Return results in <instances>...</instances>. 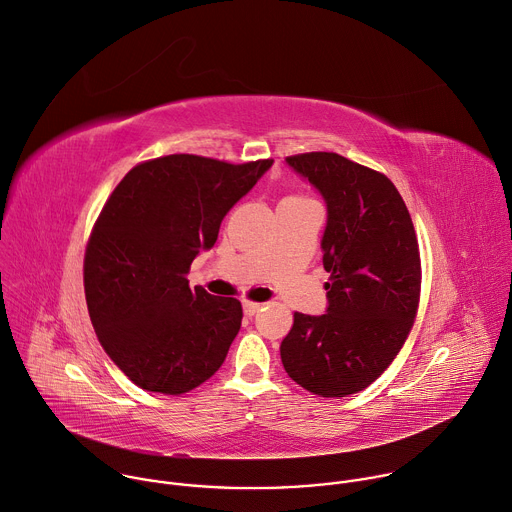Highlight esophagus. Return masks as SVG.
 <instances>
[{
    "instance_id": "obj_1",
    "label": "esophagus",
    "mask_w": 512,
    "mask_h": 512,
    "mask_svg": "<svg viewBox=\"0 0 512 512\" xmlns=\"http://www.w3.org/2000/svg\"><path fill=\"white\" fill-rule=\"evenodd\" d=\"M242 308H244V314H246V316H254L256 312H260V310L264 308V304H258V302H250V300H246V302L242 304Z\"/></svg>"
}]
</instances>
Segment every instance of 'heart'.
Segmentation results:
<instances>
[{
  "label": "heart",
  "instance_id": "1",
  "mask_svg": "<svg viewBox=\"0 0 512 512\" xmlns=\"http://www.w3.org/2000/svg\"><path fill=\"white\" fill-rule=\"evenodd\" d=\"M286 200H294V202H302V200H306V198H302V196H288Z\"/></svg>",
  "mask_w": 512,
  "mask_h": 512
}]
</instances>
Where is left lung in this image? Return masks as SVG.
Returning <instances> with one entry per match:
<instances>
[{
	"label": "left lung",
	"mask_w": 512,
	"mask_h": 512,
	"mask_svg": "<svg viewBox=\"0 0 512 512\" xmlns=\"http://www.w3.org/2000/svg\"><path fill=\"white\" fill-rule=\"evenodd\" d=\"M326 204V314H294L280 344L288 376L334 398L372 384L402 348L418 308L420 254L394 184L332 152L286 158Z\"/></svg>",
	"instance_id": "8db88e82"
}]
</instances>
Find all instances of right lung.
<instances>
[{
    "label": "right lung",
    "instance_id": "obj_1",
    "mask_svg": "<svg viewBox=\"0 0 512 512\" xmlns=\"http://www.w3.org/2000/svg\"><path fill=\"white\" fill-rule=\"evenodd\" d=\"M272 164L164 156L132 168L106 202L86 250V300L104 350L140 388L182 394L222 366L242 304L192 290L186 274Z\"/></svg>",
    "mask_w": 512,
    "mask_h": 512
}]
</instances>
